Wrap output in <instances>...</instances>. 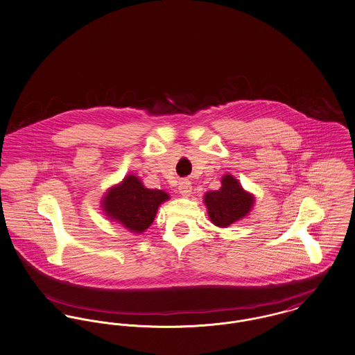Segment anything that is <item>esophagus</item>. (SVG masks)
<instances>
[{
  "mask_svg": "<svg viewBox=\"0 0 355 355\" xmlns=\"http://www.w3.org/2000/svg\"><path fill=\"white\" fill-rule=\"evenodd\" d=\"M178 191L182 194V196H185V197H188V196H191V181H188V180H184V181H181L180 182V187H178Z\"/></svg>",
  "mask_w": 355,
  "mask_h": 355,
  "instance_id": "34e87169",
  "label": "esophagus"
}]
</instances>
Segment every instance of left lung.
Here are the masks:
<instances>
[{
  "label": "left lung",
  "mask_w": 355,
  "mask_h": 355,
  "mask_svg": "<svg viewBox=\"0 0 355 355\" xmlns=\"http://www.w3.org/2000/svg\"><path fill=\"white\" fill-rule=\"evenodd\" d=\"M211 221L218 227H228L250 212L254 197L243 191L238 180L227 174L218 191H208L204 197Z\"/></svg>",
  "instance_id": "1"
}]
</instances>
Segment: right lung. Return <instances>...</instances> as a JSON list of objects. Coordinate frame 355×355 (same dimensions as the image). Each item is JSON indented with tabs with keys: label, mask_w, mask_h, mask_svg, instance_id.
<instances>
[{
	"label": "right lung",
	"mask_w": 355,
	"mask_h": 355,
	"mask_svg": "<svg viewBox=\"0 0 355 355\" xmlns=\"http://www.w3.org/2000/svg\"><path fill=\"white\" fill-rule=\"evenodd\" d=\"M167 198L168 194L164 191L147 189L137 177L128 175L119 187L108 191L103 208L110 218L140 234L151 225L158 207Z\"/></svg>",
	"instance_id": "right-lung-1"
}]
</instances>
